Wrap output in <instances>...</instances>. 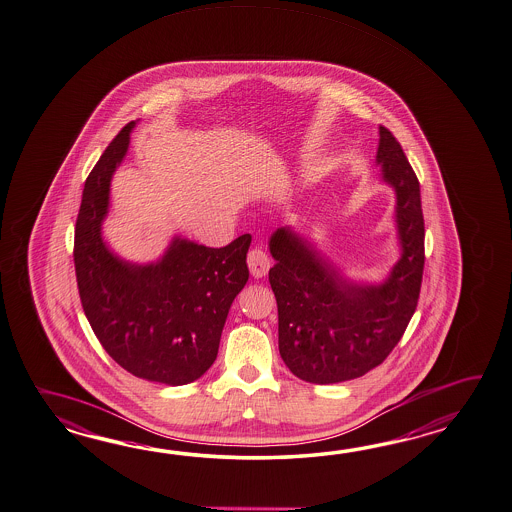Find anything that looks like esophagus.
Returning <instances> with one entry per match:
<instances>
[{"label": "esophagus", "instance_id": "esophagus-1", "mask_svg": "<svg viewBox=\"0 0 512 512\" xmlns=\"http://www.w3.org/2000/svg\"><path fill=\"white\" fill-rule=\"evenodd\" d=\"M248 266L253 277L261 279L270 270V257L261 248H255L248 253Z\"/></svg>", "mask_w": 512, "mask_h": 512}]
</instances>
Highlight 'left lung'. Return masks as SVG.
I'll return each instance as SVG.
<instances>
[{
    "label": "left lung",
    "instance_id": "8db88e82",
    "mask_svg": "<svg viewBox=\"0 0 512 512\" xmlns=\"http://www.w3.org/2000/svg\"><path fill=\"white\" fill-rule=\"evenodd\" d=\"M376 163L393 187L400 259L382 283H356L294 229L270 237V284L279 314V353L310 384L364 376L395 349L421 294V187L397 139L380 126Z\"/></svg>",
    "mask_w": 512,
    "mask_h": 512
}]
</instances>
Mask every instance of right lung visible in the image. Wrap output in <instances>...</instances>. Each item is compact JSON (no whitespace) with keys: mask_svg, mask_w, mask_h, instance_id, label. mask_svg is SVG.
Returning <instances> with one entry per match:
<instances>
[{"mask_svg":"<svg viewBox=\"0 0 512 512\" xmlns=\"http://www.w3.org/2000/svg\"><path fill=\"white\" fill-rule=\"evenodd\" d=\"M134 126L128 123L115 136L84 183L73 250L80 301L104 351L123 369L183 386L216 360L231 303L250 277L251 235L224 248L174 237L163 257L148 264L110 250L103 239L110 183Z\"/></svg>","mask_w":512,"mask_h":512,"instance_id":"1","label":"right lung"}]
</instances>
